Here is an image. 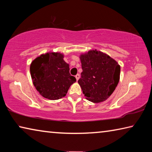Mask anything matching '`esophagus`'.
<instances>
[{
    "label": "esophagus",
    "mask_w": 152,
    "mask_h": 152,
    "mask_svg": "<svg viewBox=\"0 0 152 152\" xmlns=\"http://www.w3.org/2000/svg\"><path fill=\"white\" fill-rule=\"evenodd\" d=\"M75 77H76V80L78 81V80H79V78H80V74H76V75L75 76Z\"/></svg>",
    "instance_id": "34e87169"
}]
</instances>
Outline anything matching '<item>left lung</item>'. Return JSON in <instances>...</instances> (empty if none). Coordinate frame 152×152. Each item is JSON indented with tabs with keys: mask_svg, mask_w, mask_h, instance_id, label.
<instances>
[{
	"mask_svg": "<svg viewBox=\"0 0 152 152\" xmlns=\"http://www.w3.org/2000/svg\"><path fill=\"white\" fill-rule=\"evenodd\" d=\"M80 60L82 72L78 82L84 96L94 103L106 101L119 82L120 65L107 53L96 50L81 53Z\"/></svg>",
	"mask_w": 152,
	"mask_h": 152,
	"instance_id": "8db88e82",
	"label": "left lung"
}]
</instances>
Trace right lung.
<instances>
[{
  "label": "right lung",
  "mask_w": 152,
  "mask_h": 152,
  "mask_svg": "<svg viewBox=\"0 0 152 152\" xmlns=\"http://www.w3.org/2000/svg\"><path fill=\"white\" fill-rule=\"evenodd\" d=\"M60 52L41 54L32 61L30 73L35 89L43 97L58 100L65 96L72 84L76 82L70 75V66Z\"/></svg>",
  "instance_id": "obj_1"
}]
</instances>
